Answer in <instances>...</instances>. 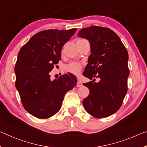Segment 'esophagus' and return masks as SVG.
<instances>
[{"label":"esophagus","mask_w":147,"mask_h":147,"mask_svg":"<svg viewBox=\"0 0 147 147\" xmlns=\"http://www.w3.org/2000/svg\"><path fill=\"white\" fill-rule=\"evenodd\" d=\"M76 86L78 87V88H80V87H82V82L80 80H78V82H77V84H76Z\"/></svg>","instance_id":"1"}]
</instances>
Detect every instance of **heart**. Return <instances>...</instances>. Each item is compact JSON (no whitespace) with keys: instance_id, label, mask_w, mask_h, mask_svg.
I'll return each mask as SVG.
<instances>
[{"instance_id":"heart-1","label":"heart","mask_w":147,"mask_h":147,"mask_svg":"<svg viewBox=\"0 0 147 147\" xmlns=\"http://www.w3.org/2000/svg\"><path fill=\"white\" fill-rule=\"evenodd\" d=\"M65 69L66 71L69 72L74 74H77L80 73V72L82 70V65L78 62L73 61L71 62L65 67Z\"/></svg>"}]
</instances>
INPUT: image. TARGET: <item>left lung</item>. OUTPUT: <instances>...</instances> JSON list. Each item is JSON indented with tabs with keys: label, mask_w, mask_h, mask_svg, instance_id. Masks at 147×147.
<instances>
[{
	"label": "left lung",
	"mask_w": 147,
	"mask_h": 147,
	"mask_svg": "<svg viewBox=\"0 0 147 147\" xmlns=\"http://www.w3.org/2000/svg\"><path fill=\"white\" fill-rule=\"evenodd\" d=\"M78 36L88 40L91 47L83 75L90 80L100 78L98 82L93 79L83 84L89 89L84 107L94 117H107L120 108L128 91L127 50L117 35L108 28L91 26L81 29Z\"/></svg>",
	"instance_id": "obj_1"
}]
</instances>
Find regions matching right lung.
Instances as JSON below:
<instances>
[{"label": "right lung", "instance_id": "1", "mask_svg": "<svg viewBox=\"0 0 147 147\" xmlns=\"http://www.w3.org/2000/svg\"><path fill=\"white\" fill-rule=\"evenodd\" d=\"M76 29L38 32L22 47L15 66L16 87L24 108L36 117L47 119L60 109L67 92L76 86L68 73L52 80L50 72L61 59V49Z\"/></svg>", "mask_w": 147, "mask_h": 147}]
</instances>
